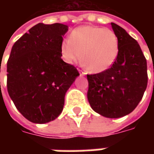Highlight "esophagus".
Masks as SVG:
<instances>
[{
  "mask_svg": "<svg viewBox=\"0 0 154 154\" xmlns=\"http://www.w3.org/2000/svg\"><path fill=\"white\" fill-rule=\"evenodd\" d=\"M78 72H79V74H80L81 76H84V75H85V72H84L83 71H82V70H80V69H78Z\"/></svg>",
  "mask_w": 154,
  "mask_h": 154,
  "instance_id": "1",
  "label": "esophagus"
}]
</instances>
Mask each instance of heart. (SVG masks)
I'll return each instance as SVG.
<instances>
[{
  "label": "heart",
  "instance_id": "obj_1",
  "mask_svg": "<svg viewBox=\"0 0 154 154\" xmlns=\"http://www.w3.org/2000/svg\"><path fill=\"white\" fill-rule=\"evenodd\" d=\"M119 43L115 32L98 26L83 25L73 29L60 44L61 56L67 63L82 60L92 72L109 69L117 59Z\"/></svg>",
  "mask_w": 154,
  "mask_h": 154
}]
</instances>
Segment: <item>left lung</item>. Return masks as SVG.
<instances>
[{"mask_svg":"<svg viewBox=\"0 0 154 154\" xmlns=\"http://www.w3.org/2000/svg\"><path fill=\"white\" fill-rule=\"evenodd\" d=\"M119 51L115 63L105 72L87 75V99L94 111L106 118H120L134 110L148 84L147 61L138 42L115 23Z\"/></svg>","mask_w":154,"mask_h":154,"instance_id":"left-lung-1","label":"left lung"}]
</instances>
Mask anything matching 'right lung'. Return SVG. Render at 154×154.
Segmentation results:
<instances>
[{
  "label": "right lung",
  "instance_id": "1",
  "mask_svg": "<svg viewBox=\"0 0 154 154\" xmlns=\"http://www.w3.org/2000/svg\"><path fill=\"white\" fill-rule=\"evenodd\" d=\"M68 26L38 23L15 42L7 62V90L17 110L35 124L62 113L67 91L79 76L61 58L60 44Z\"/></svg>",
  "mask_w": 154,
  "mask_h": 154
}]
</instances>
